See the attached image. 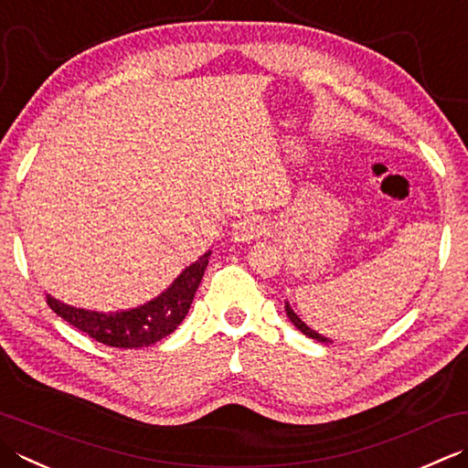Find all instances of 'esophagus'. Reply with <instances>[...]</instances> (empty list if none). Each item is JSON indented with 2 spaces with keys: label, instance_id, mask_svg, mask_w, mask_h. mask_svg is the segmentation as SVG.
Returning a JSON list of instances; mask_svg holds the SVG:
<instances>
[{
  "label": "esophagus",
  "instance_id": "obj_1",
  "mask_svg": "<svg viewBox=\"0 0 468 468\" xmlns=\"http://www.w3.org/2000/svg\"><path fill=\"white\" fill-rule=\"evenodd\" d=\"M265 233V221L260 215H250L243 217L241 221H237L233 225V235L235 241H251L258 239L260 235Z\"/></svg>",
  "mask_w": 468,
  "mask_h": 468
}]
</instances>
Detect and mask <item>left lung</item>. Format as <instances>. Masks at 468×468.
Returning <instances> with one entry per match:
<instances>
[{"label": "left lung", "instance_id": "obj_1", "mask_svg": "<svg viewBox=\"0 0 468 468\" xmlns=\"http://www.w3.org/2000/svg\"><path fill=\"white\" fill-rule=\"evenodd\" d=\"M286 314H288V318L292 320V323H294V326L298 328V331L300 333H304L306 336H310V338H314V341H318V343H331V341H328V338L326 336H323V335H318L316 331H313V328H308L304 323H302V320L296 316V313H294V310H292L290 308V304H286Z\"/></svg>", "mask_w": 468, "mask_h": 468}]
</instances>
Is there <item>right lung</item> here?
Listing matches in <instances>:
<instances>
[{
  "mask_svg": "<svg viewBox=\"0 0 468 468\" xmlns=\"http://www.w3.org/2000/svg\"><path fill=\"white\" fill-rule=\"evenodd\" d=\"M208 255L210 251L182 271L158 298L140 308L125 310V313H89V310L62 304L50 296H46V302L69 324L107 346H115V349L148 346L174 333V328L185 320L192 300H195L198 283L205 276Z\"/></svg>",
  "mask_w": 468,
  "mask_h": 468,
  "instance_id": "right-lung-1",
  "label": "right lung"
}]
</instances>
